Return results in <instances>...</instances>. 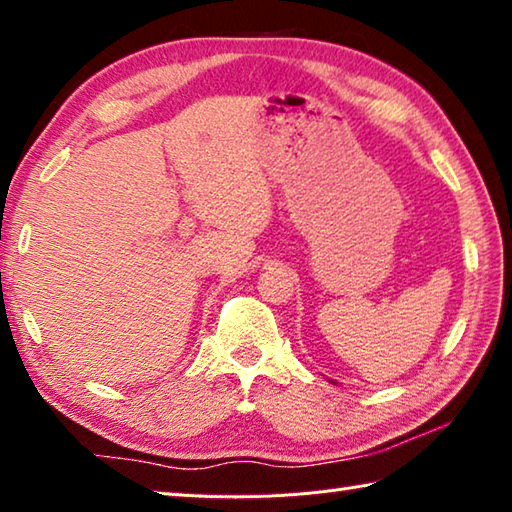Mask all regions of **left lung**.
I'll return each mask as SVG.
<instances>
[{
    "label": "left lung",
    "mask_w": 512,
    "mask_h": 512,
    "mask_svg": "<svg viewBox=\"0 0 512 512\" xmlns=\"http://www.w3.org/2000/svg\"><path fill=\"white\" fill-rule=\"evenodd\" d=\"M331 383H333V380H331Z\"/></svg>",
    "instance_id": "1"
}]
</instances>
